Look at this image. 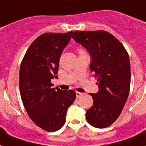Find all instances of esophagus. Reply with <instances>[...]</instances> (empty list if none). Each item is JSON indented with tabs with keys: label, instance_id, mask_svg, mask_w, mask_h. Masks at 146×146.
Wrapping results in <instances>:
<instances>
[{
	"label": "esophagus",
	"instance_id": "1",
	"mask_svg": "<svg viewBox=\"0 0 146 146\" xmlns=\"http://www.w3.org/2000/svg\"><path fill=\"white\" fill-rule=\"evenodd\" d=\"M76 98H80V97H81L82 95H83V94H82V93L77 92V91H76Z\"/></svg>",
	"mask_w": 146,
	"mask_h": 146
}]
</instances>
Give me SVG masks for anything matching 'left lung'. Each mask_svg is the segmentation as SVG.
<instances>
[{
  "label": "left lung",
  "mask_w": 146,
  "mask_h": 146,
  "mask_svg": "<svg viewBox=\"0 0 146 146\" xmlns=\"http://www.w3.org/2000/svg\"><path fill=\"white\" fill-rule=\"evenodd\" d=\"M72 38L88 51L90 69L98 77L99 90L90 94L94 103L87 111V121L95 128H107L119 117L128 99L131 83L128 54L108 32L76 31Z\"/></svg>",
  "instance_id": "left-lung-1"
}]
</instances>
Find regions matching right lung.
I'll use <instances>...</instances> for the list:
<instances>
[{
	"label": "right lung",
	"mask_w": 146,
	"mask_h": 146,
	"mask_svg": "<svg viewBox=\"0 0 146 146\" xmlns=\"http://www.w3.org/2000/svg\"><path fill=\"white\" fill-rule=\"evenodd\" d=\"M73 32L44 33L28 48L20 66L19 87L24 107L30 118L47 131H56L66 122L69 107L76 99L73 90L52 88L58 78L59 59Z\"/></svg>",
	"instance_id": "add662e5"
}]
</instances>
